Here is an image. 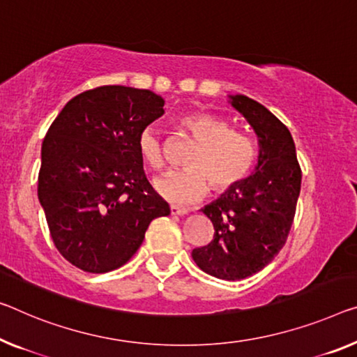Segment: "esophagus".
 Segmentation results:
<instances>
[{
  "label": "esophagus",
  "mask_w": 357,
  "mask_h": 357,
  "mask_svg": "<svg viewBox=\"0 0 357 357\" xmlns=\"http://www.w3.org/2000/svg\"><path fill=\"white\" fill-rule=\"evenodd\" d=\"M190 211L186 209V207H178V206H171V213L172 215H185V213H188Z\"/></svg>",
  "instance_id": "34e87169"
}]
</instances>
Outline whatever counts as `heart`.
I'll return each instance as SVG.
<instances>
[{
  "label": "heart",
  "mask_w": 357,
  "mask_h": 357,
  "mask_svg": "<svg viewBox=\"0 0 357 357\" xmlns=\"http://www.w3.org/2000/svg\"><path fill=\"white\" fill-rule=\"evenodd\" d=\"M196 146L186 158L188 167L169 171L155 180V190L164 199L175 204H188L206 195L207 188L215 193L238 186L250 175L259 150L245 134L231 130V126L212 113H193L180 119ZM139 155L151 171L164 167V150L160 130L153 126L142 129L137 139Z\"/></svg>",
  "instance_id": "heart-1"
}]
</instances>
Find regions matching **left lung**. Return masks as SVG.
Wrapping results in <instances>:
<instances>
[{
    "label": "left lung",
    "mask_w": 357,
    "mask_h": 357,
    "mask_svg": "<svg viewBox=\"0 0 357 357\" xmlns=\"http://www.w3.org/2000/svg\"><path fill=\"white\" fill-rule=\"evenodd\" d=\"M229 102L259 137V162L255 174L201 209L215 231L191 257L211 276L239 281L261 271L286 244L301 169L292 135L270 109L245 96H229Z\"/></svg>",
    "instance_id": "8db88e82"
}]
</instances>
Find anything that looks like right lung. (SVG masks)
Segmentation results:
<instances>
[{"label": "right lung", "instance_id": "1", "mask_svg": "<svg viewBox=\"0 0 357 357\" xmlns=\"http://www.w3.org/2000/svg\"><path fill=\"white\" fill-rule=\"evenodd\" d=\"M162 107L148 89L100 86L71 98L49 128L38 199L57 250L79 270L123 266L151 220L171 213L137 150L140 130L162 116Z\"/></svg>", "mask_w": 357, "mask_h": 357}]
</instances>
